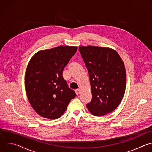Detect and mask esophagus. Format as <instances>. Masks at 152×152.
Instances as JSON below:
<instances>
[{
	"instance_id": "1",
	"label": "esophagus",
	"mask_w": 152,
	"mask_h": 152,
	"mask_svg": "<svg viewBox=\"0 0 152 152\" xmlns=\"http://www.w3.org/2000/svg\"><path fill=\"white\" fill-rule=\"evenodd\" d=\"M75 93L77 95H78L81 93V90L80 89H77V90H75Z\"/></svg>"
}]
</instances>
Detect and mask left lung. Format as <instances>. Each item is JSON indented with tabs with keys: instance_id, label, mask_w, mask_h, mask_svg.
<instances>
[{
	"instance_id": "1",
	"label": "left lung",
	"mask_w": 152,
	"mask_h": 152,
	"mask_svg": "<svg viewBox=\"0 0 152 152\" xmlns=\"http://www.w3.org/2000/svg\"><path fill=\"white\" fill-rule=\"evenodd\" d=\"M79 50L87 68L92 100L86 104L94 116L113 112L121 102L126 90L124 62L114 49L93 46H80Z\"/></svg>"
}]
</instances>
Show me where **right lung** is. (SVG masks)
Returning a JSON list of instances; mask_svg holds the SVG:
<instances>
[{"mask_svg":"<svg viewBox=\"0 0 152 152\" xmlns=\"http://www.w3.org/2000/svg\"><path fill=\"white\" fill-rule=\"evenodd\" d=\"M77 49L76 46H60L38 51L30 59L25 90L31 106L42 117L59 118L76 96L62 77V72Z\"/></svg>","mask_w":152,"mask_h":152,"instance_id":"1","label":"right lung"}]
</instances>
